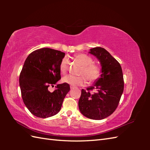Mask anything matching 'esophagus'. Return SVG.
Instances as JSON below:
<instances>
[{
  "label": "esophagus",
  "instance_id": "1",
  "mask_svg": "<svg viewBox=\"0 0 150 150\" xmlns=\"http://www.w3.org/2000/svg\"><path fill=\"white\" fill-rule=\"evenodd\" d=\"M75 87L74 86H70V88L71 89H73V88H74Z\"/></svg>",
  "mask_w": 150,
  "mask_h": 150
}]
</instances>
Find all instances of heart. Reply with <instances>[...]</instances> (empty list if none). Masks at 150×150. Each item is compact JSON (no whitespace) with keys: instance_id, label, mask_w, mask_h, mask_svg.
Wrapping results in <instances>:
<instances>
[{"instance_id":"1","label":"heart","mask_w":150,"mask_h":150,"mask_svg":"<svg viewBox=\"0 0 150 150\" xmlns=\"http://www.w3.org/2000/svg\"><path fill=\"white\" fill-rule=\"evenodd\" d=\"M74 59L82 66L79 72L81 76L67 75L62 79L63 82L73 86H84L86 84V79L89 83H92L100 78L102 74V69L99 66L93 63V60L91 57L81 53L75 55ZM68 59L67 57H64L60 63V70L63 74H65L68 71Z\"/></svg>"}]
</instances>
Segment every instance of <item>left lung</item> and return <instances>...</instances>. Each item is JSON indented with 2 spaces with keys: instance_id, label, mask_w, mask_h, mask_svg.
Returning a JSON list of instances; mask_svg holds the SVG:
<instances>
[{
  "instance_id": "obj_1",
  "label": "left lung",
  "mask_w": 150,
  "mask_h": 150,
  "mask_svg": "<svg viewBox=\"0 0 150 150\" xmlns=\"http://www.w3.org/2000/svg\"><path fill=\"white\" fill-rule=\"evenodd\" d=\"M102 67L100 78L91 86L82 89L79 100L81 113L89 119L102 120L112 114L119 105L124 91V79L120 64L111 54L100 47L90 50ZM96 92L90 94L89 91Z\"/></svg>"
}]
</instances>
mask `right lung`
I'll use <instances>...</instances> for the list:
<instances>
[{"label": "right lung", "instance_id": "obj_1", "mask_svg": "<svg viewBox=\"0 0 150 150\" xmlns=\"http://www.w3.org/2000/svg\"><path fill=\"white\" fill-rule=\"evenodd\" d=\"M64 56L60 51L44 47L31 53L25 60L19 84L24 103L33 115L50 117L61 109L69 85L57 84L53 92L47 88L61 79L60 63Z\"/></svg>", "mask_w": 150, "mask_h": 150}]
</instances>
